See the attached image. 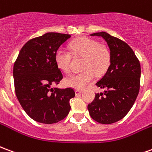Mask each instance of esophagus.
<instances>
[{
  "label": "esophagus",
  "mask_w": 152,
  "mask_h": 152,
  "mask_svg": "<svg viewBox=\"0 0 152 152\" xmlns=\"http://www.w3.org/2000/svg\"><path fill=\"white\" fill-rule=\"evenodd\" d=\"M75 92H76V94L77 95V94H81V93H82V90H81V89H76V90H75Z\"/></svg>",
  "instance_id": "obj_1"
}]
</instances>
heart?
Instances as JSON below:
<instances>
[{"label":"heart","instance_id":"1","mask_svg":"<svg viewBox=\"0 0 152 152\" xmlns=\"http://www.w3.org/2000/svg\"><path fill=\"white\" fill-rule=\"evenodd\" d=\"M71 53L74 57H82L81 72L66 77L64 84L75 89H84L92 81L95 75L102 76L111 64V53L108 48L92 38L80 37L69 44ZM55 63L64 73H70L72 55L63 49L57 50Z\"/></svg>","mask_w":152,"mask_h":152}]
</instances>
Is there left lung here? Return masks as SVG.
<instances>
[{"label": "left lung", "mask_w": 152, "mask_h": 152, "mask_svg": "<svg viewBox=\"0 0 152 152\" xmlns=\"http://www.w3.org/2000/svg\"><path fill=\"white\" fill-rule=\"evenodd\" d=\"M102 37L108 45L111 64L102 79L96 83L104 93L95 94L88 105L90 116L100 124L117 122L134 105L140 89L141 66L130 46L105 31L93 33Z\"/></svg>", "instance_id": "left-lung-1"}]
</instances>
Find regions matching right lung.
<instances>
[{"mask_svg":"<svg viewBox=\"0 0 152 152\" xmlns=\"http://www.w3.org/2000/svg\"><path fill=\"white\" fill-rule=\"evenodd\" d=\"M70 37L68 34L49 32L31 39L23 46L14 64L17 99L25 112L40 123H57L70 112L74 89L51 88L63 77L55 63V53Z\"/></svg>","mask_w":152,"mask_h":152,"instance_id":"add662e5","label":"right lung"}]
</instances>
